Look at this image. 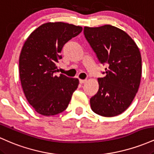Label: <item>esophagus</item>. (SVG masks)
<instances>
[{
  "instance_id": "esophagus-1",
  "label": "esophagus",
  "mask_w": 154,
  "mask_h": 154,
  "mask_svg": "<svg viewBox=\"0 0 154 154\" xmlns=\"http://www.w3.org/2000/svg\"><path fill=\"white\" fill-rule=\"evenodd\" d=\"M87 81V79H79V82L81 83V84H83V83H85Z\"/></svg>"
}]
</instances>
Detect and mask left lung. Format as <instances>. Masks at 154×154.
Returning a JSON list of instances; mask_svg holds the SVG:
<instances>
[{
  "instance_id": "obj_1",
  "label": "left lung",
  "mask_w": 154,
  "mask_h": 154,
  "mask_svg": "<svg viewBox=\"0 0 154 154\" xmlns=\"http://www.w3.org/2000/svg\"><path fill=\"white\" fill-rule=\"evenodd\" d=\"M84 35L100 63L106 65L99 89L90 100L95 114L110 117L130 106L138 91L142 73L140 53L133 40L111 25L84 27Z\"/></svg>"
}]
</instances>
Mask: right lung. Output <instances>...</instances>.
<instances>
[{"mask_svg": "<svg viewBox=\"0 0 154 154\" xmlns=\"http://www.w3.org/2000/svg\"><path fill=\"white\" fill-rule=\"evenodd\" d=\"M82 30L63 22L45 23L26 39L19 56V76L23 91L38 114L53 116L68 106L79 79L56 75L62 48Z\"/></svg>", "mask_w": 154, "mask_h": 154, "instance_id": "add662e5", "label": "right lung"}]
</instances>
